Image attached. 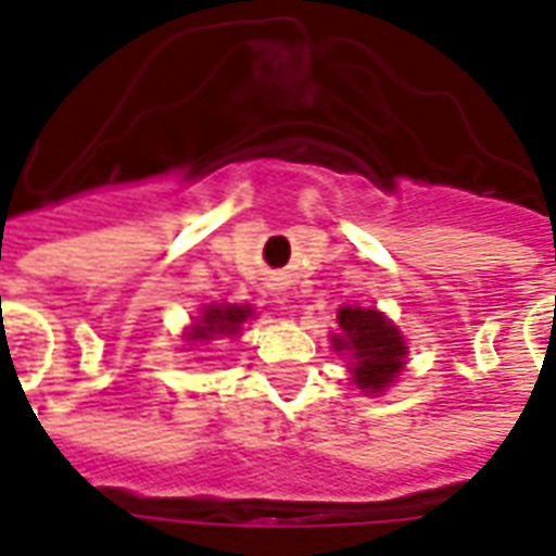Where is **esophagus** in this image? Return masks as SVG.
I'll return each mask as SVG.
<instances>
[{"mask_svg": "<svg viewBox=\"0 0 556 556\" xmlns=\"http://www.w3.org/2000/svg\"><path fill=\"white\" fill-rule=\"evenodd\" d=\"M279 303H282V300H279Z\"/></svg>", "mask_w": 556, "mask_h": 556, "instance_id": "obj_1", "label": "esophagus"}]
</instances>
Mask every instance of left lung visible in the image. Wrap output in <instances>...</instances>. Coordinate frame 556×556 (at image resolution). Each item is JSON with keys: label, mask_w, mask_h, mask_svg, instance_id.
<instances>
[{"label": "left lung", "mask_w": 556, "mask_h": 556, "mask_svg": "<svg viewBox=\"0 0 556 556\" xmlns=\"http://www.w3.org/2000/svg\"><path fill=\"white\" fill-rule=\"evenodd\" d=\"M338 324L344 334H334V350L353 353L355 384L367 393L388 388L402 370L408 353L396 326L388 324L381 312L350 306L338 312Z\"/></svg>", "instance_id": "8db88e82"}]
</instances>
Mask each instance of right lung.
I'll use <instances>...</instances> for the list:
<instances>
[{
  "label": "right lung",
  "mask_w": 556,
  "mask_h": 556,
  "mask_svg": "<svg viewBox=\"0 0 556 556\" xmlns=\"http://www.w3.org/2000/svg\"><path fill=\"white\" fill-rule=\"evenodd\" d=\"M250 317L248 306H210L203 312L201 324H194L189 341H215V338H232L241 324Z\"/></svg>",
  "instance_id": "obj_1"
}]
</instances>
